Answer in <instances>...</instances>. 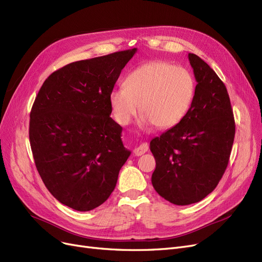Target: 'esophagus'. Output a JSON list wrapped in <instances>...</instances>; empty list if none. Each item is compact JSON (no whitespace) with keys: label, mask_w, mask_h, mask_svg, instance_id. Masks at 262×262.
Wrapping results in <instances>:
<instances>
[{"label":"esophagus","mask_w":262,"mask_h":262,"mask_svg":"<svg viewBox=\"0 0 262 262\" xmlns=\"http://www.w3.org/2000/svg\"><path fill=\"white\" fill-rule=\"evenodd\" d=\"M148 150H149V144L147 142H143L137 148H135L134 153H135V156H136V157H139V156H142L143 153H146Z\"/></svg>","instance_id":"1"}]
</instances>
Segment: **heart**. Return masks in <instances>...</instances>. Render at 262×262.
<instances>
[{"mask_svg": "<svg viewBox=\"0 0 262 262\" xmlns=\"http://www.w3.org/2000/svg\"><path fill=\"white\" fill-rule=\"evenodd\" d=\"M195 90V79L187 68L157 60L134 69L126 76L124 87L110 93L109 102L120 125H128L140 109L142 125L165 129L188 114Z\"/></svg>", "mask_w": 262, "mask_h": 262, "instance_id": "obj_1", "label": "heart"}]
</instances>
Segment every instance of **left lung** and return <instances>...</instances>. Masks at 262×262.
Instances as JSON below:
<instances>
[{
    "label": "left lung",
    "instance_id": "obj_1",
    "mask_svg": "<svg viewBox=\"0 0 262 262\" xmlns=\"http://www.w3.org/2000/svg\"><path fill=\"white\" fill-rule=\"evenodd\" d=\"M196 80L194 100L181 122L153 138L152 185L175 205H190L215 190L228 166L235 123L226 86L195 54L188 55Z\"/></svg>",
    "mask_w": 262,
    "mask_h": 262
}]
</instances>
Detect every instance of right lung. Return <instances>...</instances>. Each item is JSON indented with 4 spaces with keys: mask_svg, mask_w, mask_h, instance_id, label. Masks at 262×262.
I'll return each instance as SVG.
<instances>
[{
    "mask_svg": "<svg viewBox=\"0 0 262 262\" xmlns=\"http://www.w3.org/2000/svg\"><path fill=\"white\" fill-rule=\"evenodd\" d=\"M137 48L71 62L47 77L30 113L31 150L47 190L89 211L104 203L130 156L110 118V93Z\"/></svg>",
    "mask_w": 262,
    "mask_h": 262,
    "instance_id": "1",
    "label": "right lung"
}]
</instances>
